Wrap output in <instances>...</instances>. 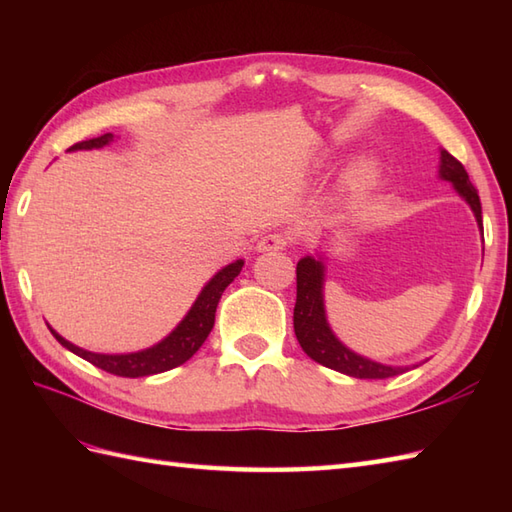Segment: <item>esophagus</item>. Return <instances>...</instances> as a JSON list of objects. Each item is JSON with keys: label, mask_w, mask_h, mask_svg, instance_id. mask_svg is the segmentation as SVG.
Segmentation results:
<instances>
[{"label": "esophagus", "mask_w": 512, "mask_h": 512, "mask_svg": "<svg viewBox=\"0 0 512 512\" xmlns=\"http://www.w3.org/2000/svg\"><path fill=\"white\" fill-rule=\"evenodd\" d=\"M288 246V237L284 233H268L257 242L259 253H266V250H281Z\"/></svg>", "instance_id": "esophagus-1"}]
</instances>
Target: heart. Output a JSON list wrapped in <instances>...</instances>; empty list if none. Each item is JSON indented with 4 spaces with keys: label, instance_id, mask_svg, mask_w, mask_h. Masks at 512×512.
I'll use <instances>...</instances> for the list:
<instances>
[{
    "label": "heart",
    "instance_id": "b5f03b06",
    "mask_svg": "<svg viewBox=\"0 0 512 512\" xmlns=\"http://www.w3.org/2000/svg\"><path fill=\"white\" fill-rule=\"evenodd\" d=\"M378 169L372 160H358L350 169H345L341 187L347 193H363L376 182Z\"/></svg>",
    "mask_w": 512,
    "mask_h": 512
}]
</instances>
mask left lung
<instances>
[{
	"label": "left lung",
	"mask_w": 512,
	"mask_h": 512,
	"mask_svg": "<svg viewBox=\"0 0 512 512\" xmlns=\"http://www.w3.org/2000/svg\"><path fill=\"white\" fill-rule=\"evenodd\" d=\"M438 176L453 184V189L460 193V198L471 206V211L480 226V233L484 235L482 226V204L477 189L469 180V173L462 167L460 160H455L447 149H440V171ZM323 284H325V255H306L299 259L297 264V303H295V334L297 341L303 347L312 361H317L323 367L336 369V372L354 376V378H391L411 367L402 365H383L376 363L372 358L361 356L352 352L350 347L343 345L336 334L332 332L328 323V314H325V301H323ZM418 367V365H413Z\"/></svg>",
	"instance_id": "8db88e82"
}]
</instances>
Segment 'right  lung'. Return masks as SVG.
Listing matches in <instances>:
<instances>
[{
    "instance_id": "right-lung-1",
    "label": "right lung",
    "mask_w": 512,
    "mask_h": 512,
    "mask_svg": "<svg viewBox=\"0 0 512 512\" xmlns=\"http://www.w3.org/2000/svg\"><path fill=\"white\" fill-rule=\"evenodd\" d=\"M112 140H114V134H103L99 138L76 143L68 151L101 149L105 145H110ZM242 266H244V259H237V262L217 270V273L206 281V286L200 290L198 299L193 301V306L187 314H184V319L165 336V339L147 347V350L129 352V354H96V352L83 350V347L74 345L70 341H65L61 334H57L50 328V325L48 328L54 334V339H57L65 350H70L72 354L85 358L88 363L101 367L114 376L140 378V376L167 372V369L187 363L189 358L200 350L202 343L206 341V336H209L213 330L215 310H217V303L222 299V292L239 275Z\"/></svg>"
}]
</instances>
